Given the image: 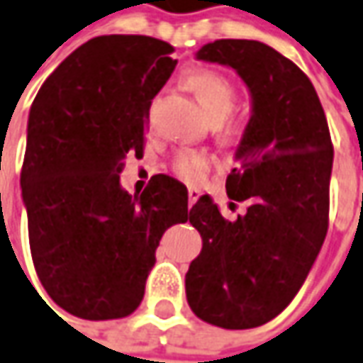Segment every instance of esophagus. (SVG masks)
I'll use <instances>...</instances> for the list:
<instances>
[{"mask_svg":"<svg viewBox=\"0 0 363 363\" xmlns=\"http://www.w3.org/2000/svg\"><path fill=\"white\" fill-rule=\"evenodd\" d=\"M199 196H201V192L196 191V189H189V204H191V206L199 201Z\"/></svg>","mask_w":363,"mask_h":363,"instance_id":"34e87169","label":"esophagus"}]
</instances>
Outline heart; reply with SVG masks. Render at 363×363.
<instances>
[{
  "label": "heart",
  "mask_w": 363,
  "mask_h": 363,
  "mask_svg": "<svg viewBox=\"0 0 363 363\" xmlns=\"http://www.w3.org/2000/svg\"><path fill=\"white\" fill-rule=\"evenodd\" d=\"M184 85L196 97L211 123H220L230 115L236 99V89L233 81L224 77L223 73L213 69H199L184 77ZM238 133L240 127L236 121H226L223 125L224 137L234 139ZM211 169H213L211 157L199 150H179L172 159V172L186 182H199Z\"/></svg>",
  "instance_id": "obj_1"
}]
</instances>
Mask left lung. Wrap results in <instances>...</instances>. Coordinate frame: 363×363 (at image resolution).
Masks as SVG:
<instances>
[{"instance_id": "8db88e82", "label": "left lung", "mask_w": 363, "mask_h": 363, "mask_svg": "<svg viewBox=\"0 0 363 363\" xmlns=\"http://www.w3.org/2000/svg\"><path fill=\"white\" fill-rule=\"evenodd\" d=\"M196 59L233 67L250 93V121L226 179L246 213L226 220L208 194L191 208L202 250L186 272L196 316L226 330L262 326L294 300L328 233L334 147L310 79L252 39H216Z\"/></svg>"}]
</instances>
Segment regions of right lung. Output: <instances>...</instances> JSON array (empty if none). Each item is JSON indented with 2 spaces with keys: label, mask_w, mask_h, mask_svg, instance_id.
<instances>
[{
  "label": "right lung",
  "mask_w": 363,
  "mask_h": 363,
  "mask_svg": "<svg viewBox=\"0 0 363 363\" xmlns=\"http://www.w3.org/2000/svg\"><path fill=\"white\" fill-rule=\"evenodd\" d=\"M172 47L103 35L77 47L41 85L27 121L21 196L41 284L83 320L129 316L155 252L189 220V191L155 174L140 194L121 186L125 157H143L155 95L174 71Z\"/></svg>",
  "instance_id": "1"
}]
</instances>
